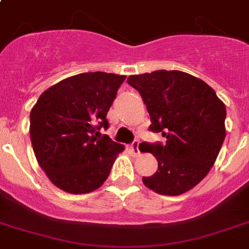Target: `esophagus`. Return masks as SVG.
<instances>
[{"label":"esophagus","mask_w":249,"mask_h":249,"mask_svg":"<svg viewBox=\"0 0 249 249\" xmlns=\"http://www.w3.org/2000/svg\"><path fill=\"white\" fill-rule=\"evenodd\" d=\"M139 141L137 140H135L132 143H131V146H129V149H131V151H132L133 155H139L140 154V149H139Z\"/></svg>","instance_id":"34e87169"}]
</instances>
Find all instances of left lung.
<instances>
[{
	"label": "left lung",
	"mask_w": 249,
	"mask_h": 249,
	"mask_svg": "<svg viewBox=\"0 0 249 249\" xmlns=\"http://www.w3.org/2000/svg\"><path fill=\"white\" fill-rule=\"evenodd\" d=\"M127 84L146 106L150 131L166 139L164 145L146 143L157 158L158 170L142 177L143 184L166 196L190 191L206 177L220 151L225 106L205 81L177 70L132 75Z\"/></svg>",
	"instance_id": "left-lung-1"
}]
</instances>
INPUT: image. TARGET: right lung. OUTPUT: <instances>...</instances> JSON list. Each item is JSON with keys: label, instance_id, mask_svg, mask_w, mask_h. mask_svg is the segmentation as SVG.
Instances as JSON below:
<instances>
[{"label": "right lung", "instance_id": "add662e5", "mask_svg": "<svg viewBox=\"0 0 249 249\" xmlns=\"http://www.w3.org/2000/svg\"><path fill=\"white\" fill-rule=\"evenodd\" d=\"M126 76L85 72L59 81L39 96L30 112L36 158L54 186L88 194L104 183L123 150L100 128Z\"/></svg>", "mask_w": 249, "mask_h": 249}]
</instances>
